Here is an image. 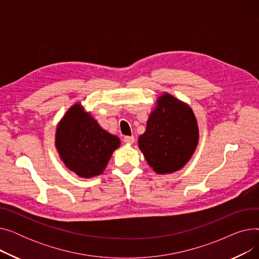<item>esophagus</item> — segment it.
<instances>
[{
	"mask_svg": "<svg viewBox=\"0 0 259 259\" xmlns=\"http://www.w3.org/2000/svg\"><path fill=\"white\" fill-rule=\"evenodd\" d=\"M124 143L128 145H132L134 143V138L133 137H125L124 138Z\"/></svg>",
	"mask_w": 259,
	"mask_h": 259,
	"instance_id": "34e87169",
	"label": "esophagus"
}]
</instances>
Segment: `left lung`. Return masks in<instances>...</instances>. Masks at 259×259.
<instances>
[{"label":"left lung","mask_w":259,"mask_h":259,"mask_svg":"<svg viewBox=\"0 0 259 259\" xmlns=\"http://www.w3.org/2000/svg\"><path fill=\"white\" fill-rule=\"evenodd\" d=\"M199 141L196 116L185 102L162 92L139 138V148L157 174H171L184 168Z\"/></svg>","instance_id":"8db88e82"}]
</instances>
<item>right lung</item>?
Listing matches in <instances>:
<instances>
[{
  "label": "right lung",
  "instance_id": "right-lung-1",
  "mask_svg": "<svg viewBox=\"0 0 259 259\" xmlns=\"http://www.w3.org/2000/svg\"><path fill=\"white\" fill-rule=\"evenodd\" d=\"M54 146L68 170L81 179H92L106 169L120 141L104 130L80 102L74 103L60 119Z\"/></svg>",
  "mask_w": 259,
  "mask_h": 259
}]
</instances>
